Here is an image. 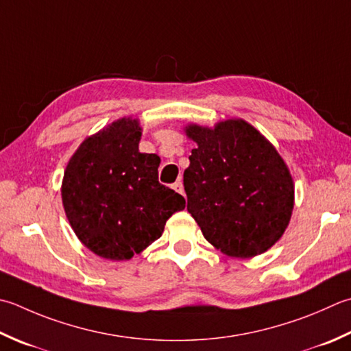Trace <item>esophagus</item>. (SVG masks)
<instances>
[{"label":"esophagus","instance_id":"1","mask_svg":"<svg viewBox=\"0 0 351 351\" xmlns=\"http://www.w3.org/2000/svg\"><path fill=\"white\" fill-rule=\"evenodd\" d=\"M173 190H175V191H178V193L184 195V185H182L181 180H178V181L173 184Z\"/></svg>","mask_w":351,"mask_h":351}]
</instances>
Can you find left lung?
Here are the masks:
<instances>
[{
	"label": "left lung",
	"instance_id": "8db88e82",
	"mask_svg": "<svg viewBox=\"0 0 351 351\" xmlns=\"http://www.w3.org/2000/svg\"><path fill=\"white\" fill-rule=\"evenodd\" d=\"M196 143L184 171L187 210L204 237L228 257L251 258L272 248L289 225L295 187L274 144L242 119L215 128L190 123Z\"/></svg>",
	"mask_w": 351,
	"mask_h": 351
}]
</instances>
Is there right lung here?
<instances>
[{"instance_id": "right-lung-1", "label": "right lung", "mask_w": 351, "mask_h": 351, "mask_svg": "<svg viewBox=\"0 0 351 351\" xmlns=\"http://www.w3.org/2000/svg\"><path fill=\"white\" fill-rule=\"evenodd\" d=\"M138 119L123 117L86 136L66 164L62 204L75 236L95 256L121 262L160 239L185 199L158 182L160 156L141 154Z\"/></svg>"}]
</instances>
